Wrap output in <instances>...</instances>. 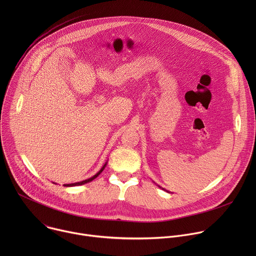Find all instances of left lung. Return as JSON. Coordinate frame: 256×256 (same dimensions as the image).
I'll return each mask as SVG.
<instances>
[{
  "instance_id": "1",
  "label": "left lung",
  "mask_w": 256,
  "mask_h": 256,
  "mask_svg": "<svg viewBox=\"0 0 256 256\" xmlns=\"http://www.w3.org/2000/svg\"><path fill=\"white\" fill-rule=\"evenodd\" d=\"M159 188H162L161 186H159ZM162 190H164V188H162ZM165 190V192H168V190Z\"/></svg>"
}]
</instances>
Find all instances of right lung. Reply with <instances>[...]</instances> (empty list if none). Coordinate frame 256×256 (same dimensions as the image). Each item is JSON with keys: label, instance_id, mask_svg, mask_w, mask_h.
I'll use <instances>...</instances> for the list:
<instances>
[{"label": "right lung", "instance_id": "right-lung-1", "mask_svg": "<svg viewBox=\"0 0 256 256\" xmlns=\"http://www.w3.org/2000/svg\"><path fill=\"white\" fill-rule=\"evenodd\" d=\"M106 164H107V162H105V164L102 166V168L95 174V175H93L92 177H90V178H88V179H85V180H83V181H80V182H75V184H64V186H82V184H88V182H90V181H92L93 179H95L103 170H104V168H105V166H106Z\"/></svg>", "mask_w": 256, "mask_h": 256}]
</instances>
